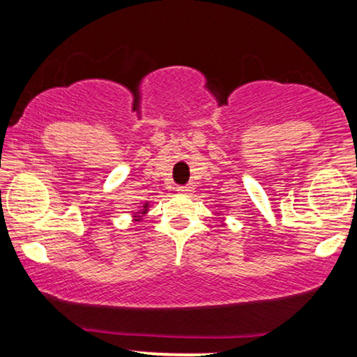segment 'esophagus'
I'll list each match as a JSON object with an SVG mask.
<instances>
[{
	"mask_svg": "<svg viewBox=\"0 0 357 357\" xmlns=\"http://www.w3.org/2000/svg\"><path fill=\"white\" fill-rule=\"evenodd\" d=\"M177 192L180 195H188L193 192V185H182V187H177Z\"/></svg>",
	"mask_w": 357,
	"mask_h": 357,
	"instance_id": "esophagus-1",
	"label": "esophagus"
}]
</instances>
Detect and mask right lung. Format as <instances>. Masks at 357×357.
Returning <instances> with one entry per match:
<instances>
[{"label":"right lung","mask_w":357,"mask_h":357,"mask_svg":"<svg viewBox=\"0 0 357 357\" xmlns=\"http://www.w3.org/2000/svg\"><path fill=\"white\" fill-rule=\"evenodd\" d=\"M148 208H149V204H148V203H144V204H143V208H141V209H139V211H138V213H136V214H135V216H133V218H135V219H133V221H141V218H143V216H144V214H146V213H148Z\"/></svg>","instance_id":"add662e5"}]
</instances>
